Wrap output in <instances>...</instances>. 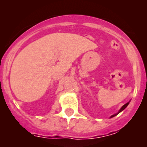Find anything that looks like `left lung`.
<instances>
[{
	"label": "left lung",
	"mask_w": 147,
	"mask_h": 147,
	"mask_svg": "<svg viewBox=\"0 0 147 147\" xmlns=\"http://www.w3.org/2000/svg\"><path fill=\"white\" fill-rule=\"evenodd\" d=\"M129 102H127V104H125V105H123V106H122V107H121V108L120 110H119V112H118L117 113H115V114H114V115H111V116H110V118H113V117H114V116H115V115H118V114H119V113H121V111H123V110H124V109H125L126 107H127V106H128V105H129Z\"/></svg>",
	"instance_id": "left-lung-1"
}]
</instances>
